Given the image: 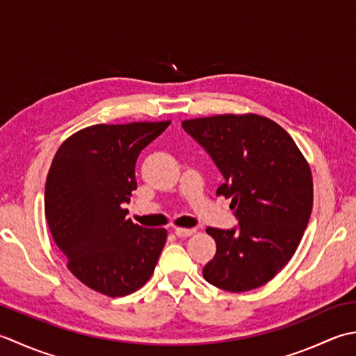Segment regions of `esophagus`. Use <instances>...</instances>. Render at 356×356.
Masks as SVG:
<instances>
[{"instance_id": "esophagus-1", "label": "esophagus", "mask_w": 356, "mask_h": 356, "mask_svg": "<svg viewBox=\"0 0 356 356\" xmlns=\"http://www.w3.org/2000/svg\"><path fill=\"white\" fill-rule=\"evenodd\" d=\"M195 229H183V227H177L175 229V235L178 238H187V236H192L195 234Z\"/></svg>"}]
</instances>
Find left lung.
<instances>
[{
    "label": "left lung",
    "instance_id": "left-lung-1",
    "mask_svg": "<svg viewBox=\"0 0 356 356\" xmlns=\"http://www.w3.org/2000/svg\"><path fill=\"white\" fill-rule=\"evenodd\" d=\"M218 165L224 183L216 195L232 198L238 229L207 227L216 253L202 275L227 292L264 286L300 245L314 206L307 159L293 138L257 113H224L183 121Z\"/></svg>",
    "mask_w": 356,
    "mask_h": 356
}]
</instances>
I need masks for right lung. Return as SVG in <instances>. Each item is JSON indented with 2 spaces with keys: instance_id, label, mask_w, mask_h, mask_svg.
<instances>
[{
  "instance_id": "right-lung-1",
  "label": "right lung",
  "mask_w": 356,
  "mask_h": 356,
  "mask_svg": "<svg viewBox=\"0 0 356 356\" xmlns=\"http://www.w3.org/2000/svg\"><path fill=\"white\" fill-rule=\"evenodd\" d=\"M170 121L95 124L64 141L46 178L44 212L67 269L111 298L143 287L168 239L165 229L140 227L126 218L136 188L141 150Z\"/></svg>"
}]
</instances>
